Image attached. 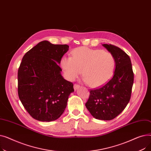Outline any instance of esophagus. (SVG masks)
Listing matches in <instances>:
<instances>
[{"label":"esophagus","instance_id":"esophagus-1","mask_svg":"<svg viewBox=\"0 0 151 151\" xmlns=\"http://www.w3.org/2000/svg\"><path fill=\"white\" fill-rule=\"evenodd\" d=\"M73 88H74L75 91H76L79 88H80V85L76 84H74V86H73Z\"/></svg>","mask_w":151,"mask_h":151}]
</instances>
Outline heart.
<instances>
[{"mask_svg": "<svg viewBox=\"0 0 151 151\" xmlns=\"http://www.w3.org/2000/svg\"><path fill=\"white\" fill-rule=\"evenodd\" d=\"M60 63L70 81L76 80L83 70L84 81L92 88L108 81L116 65L114 57L111 52L87 47L75 49L71 52V57H63Z\"/></svg>", "mask_w": 151, "mask_h": 151, "instance_id": "1", "label": "heart"}]
</instances>
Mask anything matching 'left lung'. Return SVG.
<instances>
[{
	"instance_id": "1",
	"label": "left lung",
	"mask_w": 151,
	"mask_h": 151,
	"mask_svg": "<svg viewBox=\"0 0 151 151\" xmlns=\"http://www.w3.org/2000/svg\"><path fill=\"white\" fill-rule=\"evenodd\" d=\"M115 59L113 77L99 88L91 90L86 106L97 119L109 121L121 114L130 99L134 74L130 57L119 47L103 45Z\"/></svg>"
}]
</instances>
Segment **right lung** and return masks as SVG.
<instances>
[{
  "label": "right lung",
  "instance_id": "right-lung-1",
  "mask_svg": "<svg viewBox=\"0 0 151 151\" xmlns=\"http://www.w3.org/2000/svg\"><path fill=\"white\" fill-rule=\"evenodd\" d=\"M67 45L42 41L27 51L18 71V93L22 105L35 119L55 121L67 106L73 84L61 75L59 66Z\"/></svg>",
  "mask_w": 151,
  "mask_h": 151
}]
</instances>
